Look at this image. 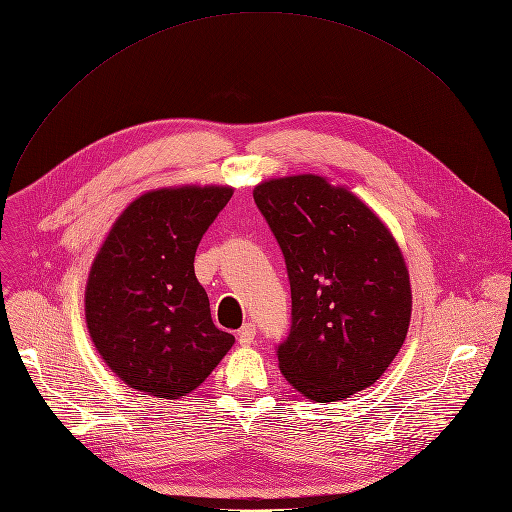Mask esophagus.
Masks as SVG:
<instances>
[{
  "label": "esophagus",
  "mask_w": 512,
  "mask_h": 512,
  "mask_svg": "<svg viewBox=\"0 0 512 512\" xmlns=\"http://www.w3.org/2000/svg\"><path fill=\"white\" fill-rule=\"evenodd\" d=\"M255 335H257V329H255V324L253 322H247L245 327L239 331V335H237V339H239V343L241 345H251L253 343V339H255Z\"/></svg>",
  "instance_id": "1"
}]
</instances>
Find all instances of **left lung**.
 Wrapping results in <instances>:
<instances>
[{
    "label": "left lung",
    "instance_id": "1",
    "mask_svg": "<svg viewBox=\"0 0 512 512\" xmlns=\"http://www.w3.org/2000/svg\"><path fill=\"white\" fill-rule=\"evenodd\" d=\"M253 198L292 290L290 335L277 345L282 374L316 402L365 390L410 324V277L392 232L347 188L312 173L261 181Z\"/></svg>",
    "mask_w": 512,
    "mask_h": 512
}]
</instances>
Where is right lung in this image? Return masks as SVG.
I'll return each instance as SVG.
<instances>
[{"label":"right lung","mask_w":512,"mask_h":512,"mask_svg":"<svg viewBox=\"0 0 512 512\" xmlns=\"http://www.w3.org/2000/svg\"><path fill=\"white\" fill-rule=\"evenodd\" d=\"M230 196L228 185L147 192L118 216L91 263L87 331L128 388L181 398L212 374L235 343L214 327L206 290L194 273L196 249Z\"/></svg>","instance_id":"obj_1"}]
</instances>
